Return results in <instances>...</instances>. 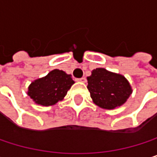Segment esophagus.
<instances>
[{
	"mask_svg": "<svg viewBox=\"0 0 157 157\" xmlns=\"http://www.w3.org/2000/svg\"><path fill=\"white\" fill-rule=\"evenodd\" d=\"M78 82H86V78L85 77H82V78L80 79H76Z\"/></svg>",
	"mask_w": 157,
	"mask_h": 157,
	"instance_id": "esophagus-1",
	"label": "esophagus"
}]
</instances>
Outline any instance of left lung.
Wrapping results in <instances>:
<instances>
[{"label": "left lung", "mask_w": 157, "mask_h": 157, "mask_svg": "<svg viewBox=\"0 0 157 157\" xmlns=\"http://www.w3.org/2000/svg\"><path fill=\"white\" fill-rule=\"evenodd\" d=\"M87 81L94 103L105 109H113L124 105L132 94L128 81L123 75L104 68L94 70Z\"/></svg>", "instance_id": "8db88e82"}]
</instances>
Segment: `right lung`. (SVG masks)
<instances>
[{
	"mask_svg": "<svg viewBox=\"0 0 157 157\" xmlns=\"http://www.w3.org/2000/svg\"><path fill=\"white\" fill-rule=\"evenodd\" d=\"M74 83L71 75L55 69L46 76L33 82L29 86L28 95L38 105H52L63 99Z\"/></svg>",
	"mask_w": 157,
	"mask_h": 157,
	"instance_id": "obj_1",
	"label": "right lung"
}]
</instances>
